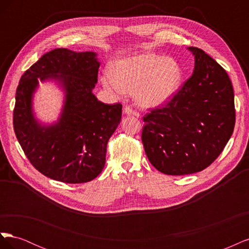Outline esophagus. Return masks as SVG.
I'll return each mask as SVG.
<instances>
[{
  "instance_id": "34e87169",
  "label": "esophagus",
  "mask_w": 249,
  "mask_h": 249,
  "mask_svg": "<svg viewBox=\"0 0 249 249\" xmlns=\"http://www.w3.org/2000/svg\"><path fill=\"white\" fill-rule=\"evenodd\" d=\"M124 114H126V115H135V116L139 117V113H137L136 111L133 110V109L130 108L129 106H125V107L124 108Z\"/></svg>"
}]
</instances>
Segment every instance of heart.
<instances>
[{
	"label": "heart",
	"instance_id": "b5f03b06",
	"mask_svg": "<svg viewBox=\"0 0 249 249\" xmlns=\"http://www.w3.org/2000/svg\"><path fill=\"white\" fill-rule=\"evenodd\" d=\"M101 80L115 95L133 93L145 108L159 107L175 95L182 84L183 71L177 60L155 53H141L113 62Z\"/></svg>",
	"mask_w": 249,
	"mask_h": 249
}]
</instances>
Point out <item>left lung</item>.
Returning a JSON list of instances; mask_svg holds the SVG:
<instances>
[{"instance_id": "left-lung-1", "label": "left lung", "mask_w": 249, "mask_h": 249, "mask_svg": "<svg viewBox=\"0 0 249 249\" xmlns=\"http://www.w3.org/2000/svg\"><path fill=\"white\" fill-rule=\"evenodd\" d=\"M192 76L163 107L143 117L142 143L153 166L183 176L212 164L230 140L236 122L233 89L222 67L198 48Z\"/></svg>"}]
</instances>
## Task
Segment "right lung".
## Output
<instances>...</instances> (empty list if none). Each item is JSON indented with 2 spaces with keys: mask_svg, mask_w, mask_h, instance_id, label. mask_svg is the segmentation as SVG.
Instances as JSON below:
<instances>
[{
  "mask_svg": "<svg viewBox=\"0 0 249 249\" xmlns=\"http://www.w3.org/2000/svg\"><path fill=\"white\" fill-rule=\"evenodd\" d=\"M94 52L55 49L22 74L17 89L13 126L25 155L43 176L59 182H90L106 163L107 143L122 120V104L108 105L92 93L100 62ZM53 80L65 92L57 122L35 117L39 81Z\"/></svg>",
  "mask_w": 249,
  "mask_h": 249,
  "instance_id": "add662e5",
  "label": "right lung"
}]
</instances>
